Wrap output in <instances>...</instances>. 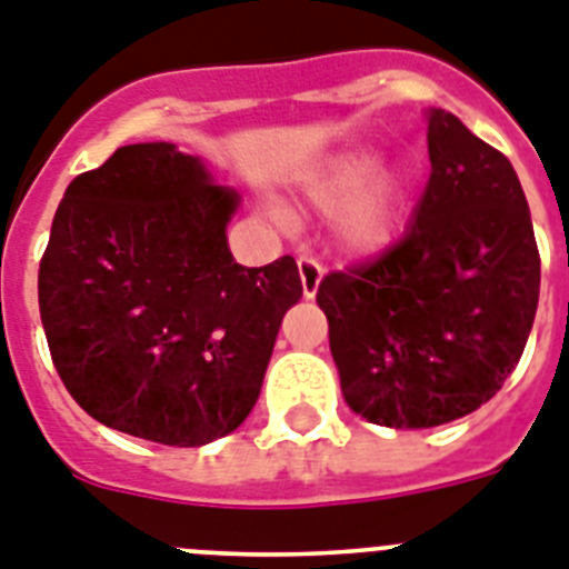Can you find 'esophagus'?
<instances>
[{
  "instance_id": "34e87169",
  "label": "esophagus",
  "mask_w": 569,
  "mask_h": 569,
  "mask_svg": "<svg viewBox=\"0 0 569 569\" xmlns=\"http://www.w3.org/2000/svg\"><path fill=\"white\" fill-rule=\"evenodd\" d=\"M298 271H300V283H303V298H315V295H318V286H321V277H323L321 262L315 260V257H300Z\"/></svg>"
}]
</instances>
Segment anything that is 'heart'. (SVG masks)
Wrapping results in <instances>:
<instances>
[{"label":"heart","mask_w":569,"mask_h":569,"mask_svg":"<svg viewBox=\"0 0 569 569\" xmlns=\"http://www.w3.org/2000/svg\"><path fill=\"white\" fill-rule=\"evenodd\" d=\"M298 190L312 211H332V240L356 257L376 254L390 240L402 204L399 179L388 167H379V156L365 147L332 152L303 170ZM269 217L277 226H292V217L280 204H269Z\"/></svg>","instance_id":"heart-1"}]
</instances>
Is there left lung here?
Returning a JSON list of instances; mask_svg holds the SVG:
<instances>
[{
	"label": "left lung",
	"instance_id": "8db88e82",
	"mask_svg": "<svg viewBox=\"0 0 569 569\" xmlns=\"http://www.w3.org/2000/svg\"><path fill=\"white\" fill-rule=\"evenodd\" d=\"M428 159L402 240L318 286L343 399L385 428H433L489 402L523 356L541 289L527 196L503 152L428 109Z\"/></svg>",
	"mask_w": 569,
	"mask_h": 569
}]
</instances>
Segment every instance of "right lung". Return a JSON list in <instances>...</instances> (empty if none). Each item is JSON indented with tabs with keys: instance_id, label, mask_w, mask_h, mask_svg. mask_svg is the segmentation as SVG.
Instances as JSON below:
<instances>
[{
	"instance_id": "1",
	"label": "right lung",
	"mask_w": 569,
	"mask_h": 569,
	"mask_svg": "<svg viewBox=\"0 0 569 569\" xmlns=\"http://www.w3.org/2000/svg\"><path fill=\"white\" fill-rule=\"evenodd\" d=\"M237 208L167 141L118 147L66 188L37 289L51 361L89 417L179 448L246 422L303 283L289 254L233 260Z\"/></svg>"
}]
</instances>
